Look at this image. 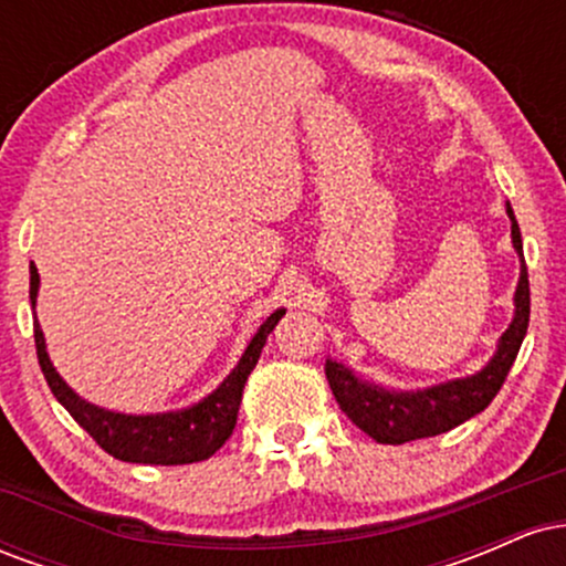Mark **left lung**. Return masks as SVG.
Segmentation results:
<instances>
[{"mask_svg":"<svg viewBox=\"0 0 566 566\" xmlns=\"http://www.w3.org/2000/svg\"><path fill=\"white\" fill-rule=\"evenodd\" d=\"M509 218L513 247L522 255V276H518L516 287V316H513L511 327L500 337L497 354L492 356V361L482 373L463 380L444 382V386L426 388V391L394 394L356 380L350 369L337 365V361H327L324 373H327L335 401L367 437L380 441V444H405V441L439 437V433L452 431L454 426L465 423L473 415L482 412L495 399L500 388H503L530 327V276L527 263H524L522 231H518L511 205Z\"/></svg>","mask_w":566,"mask_h":566,"instance_id":"obj_1","label":"left lung"}]
</instances>
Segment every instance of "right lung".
<instances>
[{
    "label": "right lung",
    "mask_w": 566,
    "mask_h": 566,
    "mask_svg": "<svg viewBox=\"0 0 566 566\" xmlns=\"http://www.w3.org/2000/svg\"><path fill=\"white\" fill-rule=\"evenodd\" d=\"M39 290V274L36 265L31 263V308L36 303ZM284 316V308L274 311L261 324L255 337L247 346L244 356L233 373L199 405L178 409V412H161V415H119L108 412L95 405L80 399L71 388L63 382L55 367L50 365V356L44 350V335L39 329V322H34V343H36V359L42 367L44 380H48L50 391L55 399L69 409L71 418L80 423L101 450H106L112 458L125 460V463H146V465H186L207 460L216 454L226 439L233 433L237 426L239 405H242L244 382L250 373L255 369L261 350L269 340L271 329L276 327L279 319Z\"/></svg>",
    "instance_id": "add662e5"
}]
</instances>
